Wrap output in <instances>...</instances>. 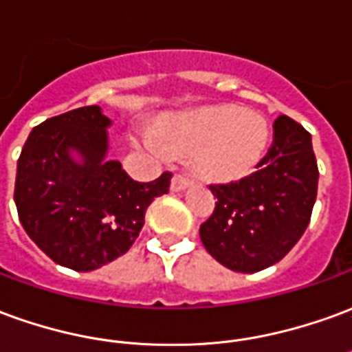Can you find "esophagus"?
<instances>
[{
  "mask_svg": "<svg viewBox=\"0 0 352 352\" xmlns=\"http://www.w3.org/2000/svg\"><path fill=\"white\" fill-rule=\"evenodd\" d=\"M186 186H190V179L181 175V173H175L173 179H171V190H173V192H181Z\"/></svg>",
  "mask_w": 352,
  "mask_h": 352,
  "instance_id": "esophagus-1",
  "label": "esophagus"
}]
</instances>
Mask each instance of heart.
<instances>
[{"label":"heart","mask_w":352,"mask_h":352,"mask_svg":"<svg viewBox=\"0 0 352 352\" xmlns=\"http://www.w3.org/2000/svg\"><path fill=\"white\" fill-rule=\"evenodd\" d=\"M158 134L137 131L133 141L158 158L168 154V146L171 151L194 152V168L200 175L230 181L257 166L269 142V125L261 114L238 107H213L166 120Z\"/></svg>","instance_id":"1"}]
</instances>
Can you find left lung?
<instances>
[{
    "label": "left lung",
    "mask_w": 352,
    "mask_h": 352,
    "mask_svg": "<svg viewBox=\"0 0 352 352\" xmlns=\"http://www.w3.org/2000/svg\"><path fill=\"white\" fill-rule=\"evenodd\" d=\"M272 131L257 171L210 184L217 201L201 223V244L236 272H257L286 257L309 227L316 200L318 166L311 133L287 116L276 118Z\"/></svg>",
    "instance_id": "8db88e82"
}]
</instances>
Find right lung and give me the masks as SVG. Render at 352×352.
<instances>
[{
    "instance_id": "1",
    "label": "right lung",
    "mask_w": 352,
    "mask_h": 352,
    "mask_svg": "<svg viewBox=\"0 0 352 352\" xmlns=\"http://www.w3.org/2000/svg\"><path fill=\"white\" fill-rule=\"evenodd\" d=\"M110 124L97 104L49 118L32 129L16 164L14 204L26 234L53 261L78 272L124 255L146 208L169 190V171L137 183L120 162L107 160Z\"/></svg>"
}]
</instances>
